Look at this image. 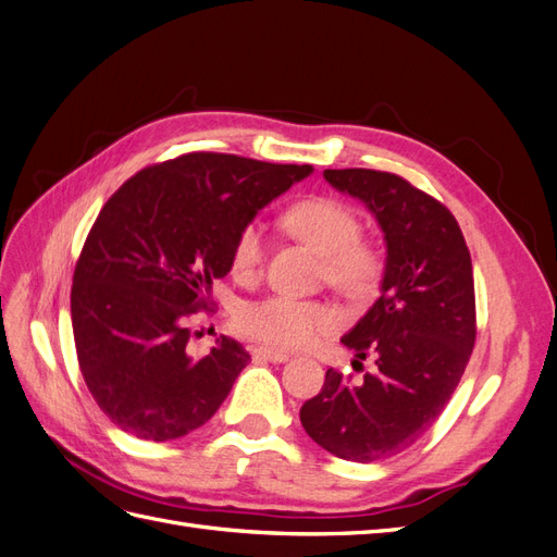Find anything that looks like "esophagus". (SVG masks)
I'll use <instances>...</instances> for the list:
<instances>
[{
  "instance_id": "1",
  "label": "esophagus",
  "mask_w": 557,
  "mask_h": 557,
  "mask_svg": "<svg viewBox=\"0 0 557 557\" xmlns=\"http://www.w3.org/2000/svg\"><path fill=\"white\" fill-rule=\"evenodd\" d=\"M256 356H260V358H264V360H269V362H274V364H281V362H288V358L290 356H285L283 350H276V348H269V346H258L256 350Z\"/></svg>"
}]
</instances>
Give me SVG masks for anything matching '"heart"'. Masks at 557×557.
<instances>
[{
	"instance_id": "obj_1",
	"label": "heart",
	"mask_w": 557,
	"mask_h": 557,
	"mask_svg": "<svg viewBox=\"0 0 557 557\" xmlns=\"http://www.w3.org/2000/svg\"><path fill=\"white\" fill-rule=\"evenodd\" d=\"M283 225L323 258V278L346 297L374 295L383 278V252L360 239V218L348 205L332 197L297 201L283 215ZM264 260V232L246 225L232 248V272L239 278L260 274ZM239 327L276 348H307L320 334L342 323V313L323 299L272 295L248 301L239 311Z\"/></svg>"
}]
</instances>
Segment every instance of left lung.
<instances>
[{
	"label": "left lung",
	"instance_id": "obj_1",
	"mask_svg": "<svg viewBox=\"0 0 557 557\" xmlns=\"http://www.w3.org/2000/svg\"><path fill=\"white\" fill-rule=\"evenodd\" d=\"M334 190L360 199L383 232L381 297L342 344L369 352L362 383L327 369L299 411L311 440L350 462H376L425 434L458 387L476 339L471 258L453 213L409 181L374 170H325Z\"/></svg>",
	"mask_w": 557,
	"mask_h": 557
}]
</instances>
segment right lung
Returning <instances> with one entry per match:
<instances>
[{
	"label": "right lung",
	"mask_w": 557,
	"mask_h": 557,
	"mask_svg": "<svg viewBox=\"0 0 557 557\" xmlns=\"http://www.w3.org/2000/svg\"><path fill=\"white\" fill-rule=\"evenodd\" d=\"M311 164L188 153L121 185L88 234L74 272L72 327L81 374L113 425L170 442L207 423L250 356L218 336L188 350V320L232 269L252 218Z\"/></svg>",
	"instance_id": "1"
}]
</instances>
